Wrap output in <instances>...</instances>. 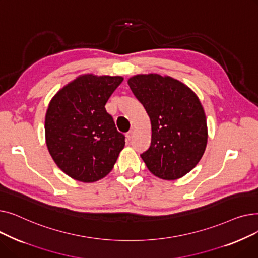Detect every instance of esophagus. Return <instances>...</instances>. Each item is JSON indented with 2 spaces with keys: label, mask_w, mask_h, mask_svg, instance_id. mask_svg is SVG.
<instances>
[{
  "label": "esophagus",
  "mask_w": 258,
  "mask_h": 258,
  "mask_svg": "<svg viewBox=\"0 0 258 258\" xmlns=\"http://www.w3.org/2000/svg\"><path fill=\"white\" fill-rule=\"evenodd\" d=\"M134 134H135V131H134V130H131V131L126 134V138H127L128 140H132L133 137H134Z\"/></svg>",
  "instance_id": "34e87169"
}]
</instances>
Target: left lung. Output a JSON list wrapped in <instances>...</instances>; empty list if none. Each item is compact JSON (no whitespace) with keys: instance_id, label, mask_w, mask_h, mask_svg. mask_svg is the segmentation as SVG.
I'll list each match as a JSON object with an SVG mask.
<instances>
[{"instance_id":"obj_1","label":"left lung","mask_w":258,"mask_h":258,"mask_svg":"<svg viewBox=\"0 0 258 258\" xmlns=\"http://www.w3.org/2000/svg\"><path fill=\"white\" fill-rule=\"evenodd\" d=\"M127 84L151 120V146L141 155L148 170L162 180L184 177L202 159L208 140L197 94L180 80L156 73L134 75Z\"/></svg>"}]
</instances>
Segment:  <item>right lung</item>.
I'll return each mask as SVG.
<instances>
[{
    "label": "right lung",
    "mask_w": 258,
    "mask_h": 258,
    "mask_svg": "<svg viewBox=\"0 0 258 258\" xmlns=\"http://www.w3.org/2000/svg\"><path fill=\"white\" fill-rule=\"evenodd\" d=\"M122 76L83 74L56 92L45 117V138L55 164L70 178L93 183L113 169L125 145L105 110Z\"/></svg>",
    "instance_id": "obj_1"
}]
</instances>
